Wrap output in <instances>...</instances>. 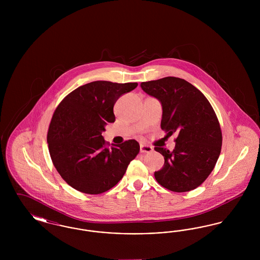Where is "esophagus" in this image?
<instances>
[{
	"label": "esophagus",
	"mask_w": 260,
	"mask_h": 260,
	"mask_svg": "<svg viewBox=\"0 0 260 260\" xmlns=\"http://www.w3.org/2000/svg\"><path fill=\"white\" fill-rule=\"evenodd\" d=\"M153 151V147L148 146V145H144V144H141L140 145V152L141 153H150Z\"/></svg>",
	"instance_id": "esophagus-1"
}]
</instances>
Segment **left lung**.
Segmentation results:
<instances>
[{"label":"left lung","mask_w":260,"mask_h":260,"mask_svg":"<svg viewBox=\"0 0 260 260\" xmlns=\"http://www.w3.org/2000/svg\"><path fill=\"white\" fill-rule=\"evenodd\" d=\"M142 89L161 101V128L175 135L173 151L155 147L165 164L154 173L157 182L173 192H187L201 185L220 155L222 133L209 100L192 84L176 77L141 83Z\"/></svg>","instance_id":"obj_1"}]
</instances>
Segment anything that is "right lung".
<instances>
[{
    "label": "right lung",
    "mask_w": 260,
    "mask_h": 260,
    "mask_svg": "<svg viewBox=\"0 0 260 260\" xmlns=\"http://www.w3.org/2000/svg\"><path fill=\"white\" fill-rule=\"evenodd\" d=\"M137 85L91 82L77 87L56 107L47 136L50 158L62 178L76 190L90 195L110 190L139 153L135 139L109 148L102 136L105 124L116 120V101Z\"/></svg>",
    "instance_id": "add662e5"
}]
</instances>
